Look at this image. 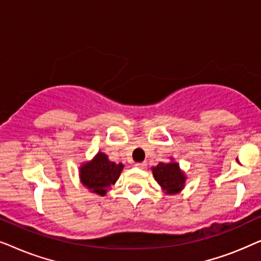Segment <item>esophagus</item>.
<instances>
[{"mask_svg":"<svg viewBox=\"0 0 261 261\" xmlns=\"http://www.w3.org/2000/svg\"><path fill=\"white\" fill-rule=\"evenodd\" d=\"M135 166H137L138 169H141V170H144L145 167H146V163H137V164H135Z\"/></svg>","mask_w":261,"mask_h":261,"instance_id":"1","label":"esophagus"}]
</instances>
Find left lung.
I'll return each mask as SVG.
<instances>
[{"instance_id":"8db88e82","label":"left lung","mask_w":261,"mask_h":261,"mask_svg":"<svg viewBox=\"0 0 261 261\" xmlns=\"http://www.w3.org/2000/svg\"><path fill=\"white\" fill-rule=\"evenodd\" d=\"M151 169L153 177L165 194L176 195L185 188L187 174L173 158L169 163H159Z\"/></svg>"}]
</instances>
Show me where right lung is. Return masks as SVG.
Wrapping results in <instances>:
<instances>
[{"mask_svg": "<svg viewBox=\"0 0 261 261\" xmlns=\"http://www.w3.org/2000/svg\"><path fill=\"white\" fill-rule=\"evenodd\" d=\"M123 167V164L112 162L106 153L98 152L91 160L81 165V183L92 194L106 196L112 185L119 179Z\"/></svg>", "mask_w": 261, "mask_h": 261, "instance_id": "1", "label": "right lung"}]
</instances>
